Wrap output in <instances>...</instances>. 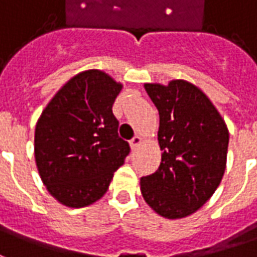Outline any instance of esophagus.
Listing matches in <instances>:
<instances>
[{
    "label": "esophagus",
    "mask_w": 257,
    "mask_h": 257,
    "mask_svg": "<svg viewBox=\"0 0 257 257\" xmlns=\"http://www.w3.org/2000/svg\"><path fill=\"white\" fill-rule=\"evenodd\" d=\"M129 143H131V147H132V149L135 150V149H138V147H139V145L142 143V138H141V136H138V135H136V136H135L134 139L129 142Z\"/></svg>",
    "instance_id": "obj_1"
}]
</instances>
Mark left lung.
<instances>
[{
  "instance_id": "8db88e82",
  "label": "left lung",
  "mask_w": 257,
  "mask_h": 257,
  "mask_svg": "<svg viewBox=\"0 0 257 257\" xmlns=\"http://www.w3.org/2000/svg\"><path fill=\"white\" fill-rule=\"evenodd\" d=\"M160 115L161 163L141 178L142 196L160 216L177 220L200 209L220 185L229 134L220 112L197 86L171 80L145 85Z\"/></svg>"
}]
</instances>
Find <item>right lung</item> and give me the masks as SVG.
Masks as SVG:
<instances>
[{
    "label": "right lung",
    "instance_id": "obj_1",
    "mask_svg": "<svg viewBox=\"0 0 257 257\" xmlns=\"http://www.w3.org/2000/svg\"><path fill=\"white\" fill-rule=\"evenodd\" d=\"M121 89L103 71L78 73L57 91L36 123L40 178L51 196L68 207L98 200L129 154L112 114Z\"/></svg>",
    "mask_w": 257,
    "mask_h": 257
}]
</instances>
